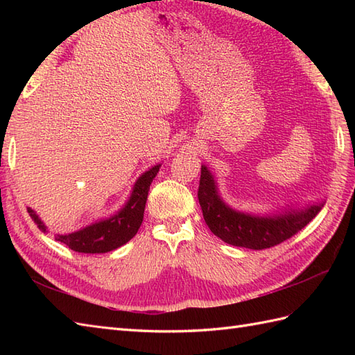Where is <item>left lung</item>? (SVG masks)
I'll return each mask as SVG.
<instances>
[{
	"label": "left lung",
	"mask_w": 355,
	"mask_h": 355,
	"mask_svg": "<svg viewBox=\"0 0 355 355\" xmlns=\"http://www.w3.org/2000/svg\"><path fill=\"white\" fill-rule=\"evenodd\" d=\"M198 200L205 221L214 235L230 245L252 250L284 243L302 230L325 205V200H320L304 207L288 206L271 214L241 212L221 198L214 173L206 164H201Z\"/></svg>",
	"instance_id": "8db88e82"
}]
</instances>
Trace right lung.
<instances>
[{
	"label": "right lung",
	"instance_id": "obj_1",
	"mask_svg": "<svg viewBox=\"0 0 355 355\" xmlns=\"http://www.w3.org/2000/svg\"><path fill=\"white\" fill-rule=\"evenodd\" d=\"M160 166L162 164H155L141 173L132 186L130 198L114 215L85 225L80 230L56 235V241L78 253H108L126 244L140 229L143 214H145L149 186L158 173ZM27 210L40 230L44 233L47 232V225L36 215L35 210L30 207Z\"/></svg>",
	"mask_w": 355,
	"mask_h": 355
}]
</instances>
